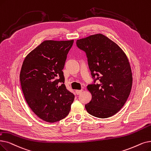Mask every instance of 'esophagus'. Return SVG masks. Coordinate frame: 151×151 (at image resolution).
<instances>
[{"label": "esophagus", "mask_w": 151, "mask_h": 151, "mask_svg": "<svg viewBox=\"0 0 151 151\" xmlns=\"http://www.w3.org/2000/svg\"><path fill=\"white\" fill-rule=\"evenodd\" d=\"M83 92V89L81 90H76V93L77 95H80Z\"/></svg>", "instance_id": "34e87169"}]
</instances>
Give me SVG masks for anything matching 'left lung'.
I'll list each match as a JSON object with an SVG mask.
<instances>
[{
  "label": "left lung",
  "instance_id": "obj_1",
  "mask_svg": "<svg viewBox=\"0 0 151 151\" xmlns=\"http://www.w3.org/2000/svg\"><path fill=\"white\" fill-rule=\"evenodd\" d=\"M76 45L86 53L94 80L87 86L92 99L85 108L100 119L112 116L124 106L132 89L133 78L128 58L119 45L102 34L78 39ZM97 80L99 83L96 84Z\"/></svg>",
  "mask_w": 151,
  "mask_h": 151
}]
</instances>
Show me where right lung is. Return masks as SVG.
Returning <instances> with one entry per match:
<instances>
[{
	"label": "right lung",
	"mask_w": 151,
	"mask_h": 151,
	"mask_svg": "<svg viewBox=\"0 0 151 151\" xmlns=\"http://www.w3.org/2000/svg\"><path fill=\"white\" fill-rule=\"evenodd\" d=\"M71 41H44L23 61L20 74L25 100L38 117L50 123L62 120L70 111L75 96L64 84V68Z\"/></svg>",
	"instance_id": "obj_1"
}]
</instances>
